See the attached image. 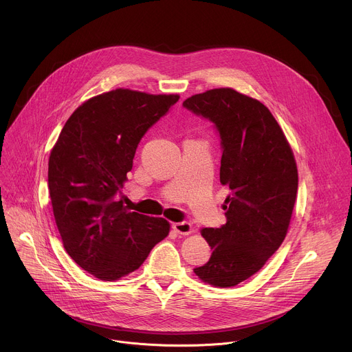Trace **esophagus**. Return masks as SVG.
<instances>
[{
  "label": "esophagus",
  "mask_w": 352,
  "mask_h": 352,
  "mask_svg": "<svg viewBox=\"0 0 352 352\" xmlns=\"http://www.w3.org/2000/svg\"><path fill=\"white\" fill-rule=\"evenodd\" d=\"M173 228L175 232L181 235H189L192 232V226L188 221H181V223H174Z\"/></svg>",
  "instance_id": "obj_1"
}]
</instances>
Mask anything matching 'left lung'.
Masks as SVG:
<instances>
[{
	"instance_id": "1",
	"label": "left lung",
	"mask_w": 352,
	"mask_h": 352,
	"mask_svg": "<svg viewBox=\"0 0 352 352\" xmlns=\"http://www.w3.org/2000/svg\"><path fill=\"white\" fill-rule=\"evenodd\" d=\"M182 106L214 124L221 139L220 182L227 223L204 228L213 249L195 274L214 287H234L259 272L283 243L298 190L292 150L276 118L258 100L230 87L186 98Z\"/></svg>"
}]
</instances>
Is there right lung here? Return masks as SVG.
<instances>
[{
  "label": "right lung",
  "mask_w": 352,
  "mask_h": 352,
  "mask_svg": "<svg viewBox=\"0 0 352 352\" xmlns=\"http://www.w3.org/2000/svg\"><path fill=\"white\" fill-rule=\"evenodd\" d=\"M178 98L129 89L91 97L74 111L52 150L48 190L64 248L100 280L139 269L170 232L167 220L129 212L118 197L140 139Z\"/></svg>",
  "instance_id": "add662e5"
}]
</instances>
